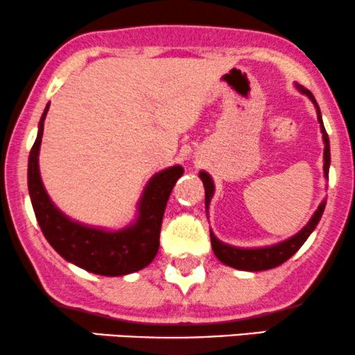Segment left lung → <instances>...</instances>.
I'll return each instance as SVG.
<instances>
[{
	"instance_id": "1",
	"label": "left lung",
	"mask_w": 355,
	"mask_h": 355,
	"mask_svg": "<svg viewBox=\"0 0 355 355\" xmlns=\"http://www.w3.org/2000/svg\"><path fill=\"white\" fill-rule=\"evenodd\" d=\"M295 87H297V90L300 92V94L307 95L309 98L312 100L315 108H317V118H318L320 129H322L323 142H324L323 171H324V178L328 179L329 162H331V158H329V139H328L327 130H324L322 113H320L318 103H317V100H315V96L312 95V92L304 89L302 85L295 84ZM198 176H200V179L203 181V187H205V207L208 210V205H210L213 192H215V186H213V179L210 178V174H208V173L200 171ZM324 205H327V200H323L322 203H320L317 211L313 213V216L310 218V221L302 227V230L297 232V234H294L293 237H289V239H286V241L279 242V244H275V245L257 247V249H241V247L225 244V242L216 239V236L210 231L213 252H215L216 259L220 260L221 263H225L227 266H232V268H237V270L263 271V270L275 268V266H279L281 263H284L286 260H289L291 257H293L295 252H297L300 247H302L304 242L307 241V237L312 234V231L315 230V227H317L320 218H322V215H323Z\"/></svg>"
}]
</instances>
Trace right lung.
<instances>
[{"label":"right lung","instance_id":"1","mask_svg":"<svg viewBox=\"0 0 355 355\" xmlns=\"http://www.w3.org/2000/svg\"><path fill=\"white\" fill-rule=\"evenodd\" d=\"M48 110L50 103L38 123V134L28 155L27 168L28 193L43 236L62 259L90 273L123 276L145 268L158 252L164 208L174 184L184 174L182 166L176 164L166 168L150 179L137 203V218L129 226L106 231L82 225L58 210L43 187L38 153Z\"/></svg>","mask_w":355,"mask_h":355}]
</instances>
